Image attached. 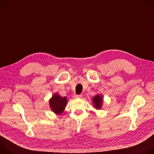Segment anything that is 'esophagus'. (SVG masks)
I'll use <instances>...</instances> for the list:
<instances>
[{"label": "esophagus", "mask_w": 154, "mask_h": 154, "mask_svg": "<svg viewBox=\"0 0 154 154\" xmlns=\"http://www.w3.org/2000/svg\"><path fill=\"white\" fill-rule=\"evenodd\" d=\"M75 98H81L82 97V95H76L75 96Z\"/></svg>", "instance_id": "1"}]
</instances>
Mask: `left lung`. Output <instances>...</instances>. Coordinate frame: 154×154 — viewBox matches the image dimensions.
Returning <instances> with one entry per match:
<instances>
[{
	"label": "left lung",
	"mask_w": 154,
	"mask_h": 154,
	"mask_svg": "<svg viewBox=\"0 0 154 154\" xmlns=\"http://www.w3.org/2000/svg\"><path fill=\"white\" fill-rule=\"evenodd\" d=\"M102 102H103V98L101 96L99 95H97L93 98V103L94 104L95 107L97 109H100L101 106L102 105Z\"/></svg>",
	"instance_id": "obj_1"
}]
</instances>
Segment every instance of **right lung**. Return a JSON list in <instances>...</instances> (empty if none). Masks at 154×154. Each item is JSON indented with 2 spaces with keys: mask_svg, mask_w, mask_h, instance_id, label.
<instances>
[{
  "mask_svg": "<svg viewBox=\"0 0 154 154\" xmlns=\"http://www.w3.org/2000/svg\"><path fill=\"white\" fill-rule=\"evenodd\" d=\"M66 97H62L57 94H55L49 100L50 107L55 113L60 114L64 110L66 104Z\"/></svg>",
  "mask_w": 154,
  "mask_h": 154,
  "instance_id": "add662e5",
  "label": "right lung"
}]
</instances>
